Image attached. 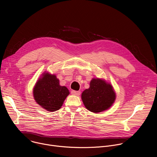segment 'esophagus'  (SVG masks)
Here are the masks:
<instances>
[{
	"mask_svg": "<svg viewBox=\"0 0 157 157\" xmlns=\"http://www.w3.org/2000/svg\"><path fill=\"white\" fill-rule=\"evenodd\" d=\"M71 93L73 95H75V96H79L80 94H81V92L80 91H75V90H72L71 91Z\"/></svg>",
	"mask_w": 157,
	"mask_h": 157,
	"instance_id": "esophagus-1",
	"label": "esophagus"
}]
</instances>
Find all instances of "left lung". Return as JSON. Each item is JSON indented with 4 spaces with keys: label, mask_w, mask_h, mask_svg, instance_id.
I'll list each match as a JSON object with an SVG mask.
<instances>
[{
    "label": "left lung",
    "mask_w": 157,
    "mask_h": 157,
    "mask_svg": "<svg viewBox=\"0 0 157 157\" xmlns=\"http://www.w3.org/2000/svg\"><path fill=\"white\" fill-rule=\"evenodd\" d=\"M81 98L87 109L98 113L107 110L113 105L116 94L110 84L100 79H93L89 88L82 92Z\"/></svg>",
    "instance_id": "obj_1"
}]
</instances>
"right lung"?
Returning <instances> with one entry per match:
<instances>
[{
	"label": "right lung",
	"mask_w": 157,
	"mask_h": 157,
	"mask_svg": "<svg viewBox=\"0 0 157 157\" xmlns=\"http://www.w3.org/2000/svg\"><path fill=\"white\" fill-rule=\"evenodd\" d=\"M36 83L33 96L36 102L47 110L54 112L61 108L70 94L65 86H61L55 75L44 74Z\"/></svg>",
	"instance_id": "obj_1"
}]
</instances>
